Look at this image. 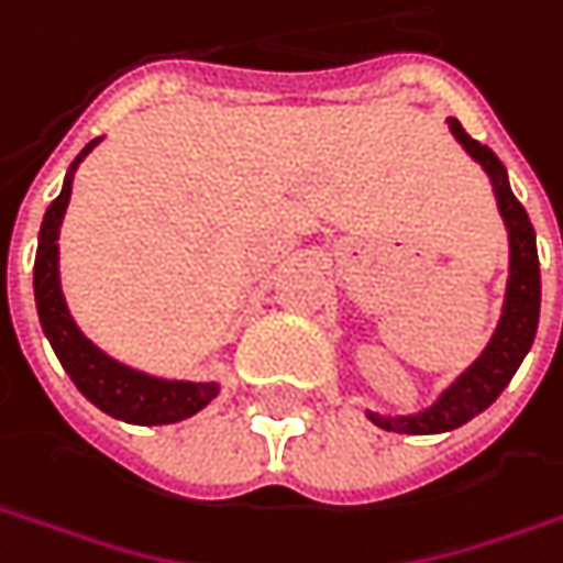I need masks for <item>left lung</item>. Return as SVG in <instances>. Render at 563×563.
Returning <instances> with one entry per match:
<instances>
[{
  "label": "left lung",
  "instance_id": "8db88e82",
  "mask_svg": "<svg viewBox=\"0 0 563 563\" xmlns=\"http://www.w3.org/2000/svg\"><path fill=\"white\" fill-rule=\"evenodd\" d=\"M448 128H451L454 141L466 150V156L483 165V172L492 181L498 212L508 228V288H505L498 325L483 347V354L473 360L451 385H444L439 398L413 413L366 410V420L376 422L378 429L404 432V435H439V432H451L473 417H479L508 388V382L520 369L523 357L530 354L532 338L539 329L542 278H539V253H536V231H532L530 216L514 197L508 168L501 165V159L488 146L473 141L457 119H448Z\"/></svg>",
  "mask_w": 563,
  "mask_h": 563
}]
</instances>
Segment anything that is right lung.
<instances>
[{
	"label": "right lung",
	"mask_w": 563,
	"mask_h": 563,
	"mask_svg": "<svg viewBox=\"0 0 563 563\" xmlns=\"http://www.w3.org/2000/svg\"><path fill=\"white\" fill-rule=\"evenodd\" d=\"M90 141L71 168L65 172L62 194L55 197L36 238V263H33V297H36V313L43 335L49 338L55 357L62 363V369L71 376L77 391L99 407L102 413L115 417L121 422H134V426H168V422H181L194 413H200L209 400L219 395V382L206 378V382H190V378H165L143 373L137 366H128L112 354H106L97 347L90 338L80 332L75 316L68 310V300L62 294V275H58V231L65 222V209L71 200V185H75L77 165L87 159V153L97 146Z\"/></svg>",
	"instance_id": "right-lung-1"
}]
</instances>
